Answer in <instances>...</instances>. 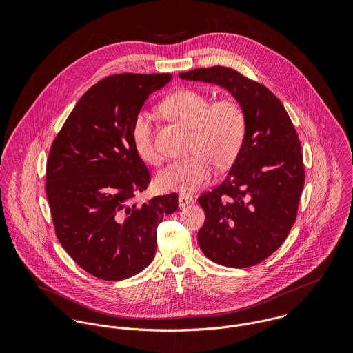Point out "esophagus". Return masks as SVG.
<instances>
[{
    "instance_id": "esophagus-1",
    "label": "esophagus",
    "mask_w": 353,
    "mask_h": 353,
    "mask_svg": "<svg viewBox=\"0 0 353 353\" xmlns=\"http://www.w3.org/2000/svg\"><path fill=\"white\" fill-rule=\"evenodd\" d=\"M192 202H193L192 197H189V196H186V194H181V196H179V206H181V208H185L186 205H189V203H192Z\"/></svg>"
}]
</instances>
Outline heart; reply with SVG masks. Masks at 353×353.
Segmentation results:
<instances>
[{"label": "heart", "mask_w": 353, "mask_h": 353, "mask_svg": "<svg viewBox=\"0 0 353 353\" xmlns=\"http://www.w3.org/2000/svg\"><path fill=\"white\" fill-rule=\"evenodd\" d=\"M164 111L176 121L194 129L190 151L193 154L171 161L157 175V185L167 192L192 194L205 186L217 167L231 164L245 141L246 115L242 105L231 98L210 101L196 90H179L163 101ZM132 140L139 154L151 164L163 159L152 132L151 114H136Z\"/></svg>", "instance_id": "heart-1"}]
</instances>
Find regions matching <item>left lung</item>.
<instances>
[{"mask_svg": "<svg viewBox=\"0 0 353 353\" xmlns=\"http://www.w3.org/2000/svg\"><path fill=\"white\" fill-rule=\"evenodd\" d=\"M179 76L228 90L245 111V141L228 176L199 197L205 212L199 243L219 265L254 266L283 245L296 220L305 179L298 133L279 98L235 69Z\"/></svg>", "mask_w": 353, "mask_h": 353, "instance_id": "1", "label": "left lung"}]
</instances>
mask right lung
I'll return each mask as SVG.
<instances>
[{"mask_svg":"<svg viewBox=\"0 0 353 353\" xmlns=\"http://www.w3.org/2000/svg\"><path fill=\"white\" fill-rule=\"evenodd\" d=\"M168 73H121L92 85L51 144L46 194L58 242L90 274L129 279L154 258L157 227L178 194L136 203L151 174L136 151L132 123Z\"/></svg>","mask_w":353,"mask_h":353,"instance_id":"obj_1","label":"right lung"}]
</instances>
